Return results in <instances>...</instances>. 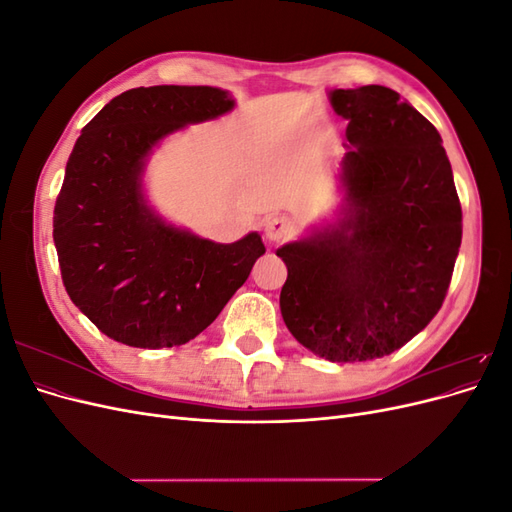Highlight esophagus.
Segmentation results:
<instances>
[{
    "mask_svg": "<svg viewBox=\"0 0 512 512\" xmlns=\"http://www.w3.org/2000/svg\"><path fill=\"white\" fill-rule=\"evenodd\" d=\"M262 228H265V237L269 241H284L292 235V222L284 218V215H273V218H267Z\"/></svg>",
    "mask_w": 512,
    "mask_h": 512,
    "instance_id": "esophagus-1",
    "label": "esophagus"
}]
</instances>
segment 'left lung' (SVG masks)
<instances>
[{
	"mask_svg": "<svg viewBox=\"0 0 512 512\" xmlns=\"http://www.w3.org/2000/svg\"><path fill=\"white\" fill-rule=\"evenodd\" d=\"M348 119L346 209L337 226L277 250L288 331L333 363L406 346L444 303L461 245V205L438 130L382 85L331 91Z\"/></svg>",
	"mask_w": 512,
	"mask_h": 512,
	"instance_id": "8db88e82",
	"label": "left lung"
}]
</instances>
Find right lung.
<instances>
[{"label":"right lung","mask_w":512,"mask_h":512,"mask_svg":"<svg viewBox=\"0 0 512 512\" xmlns=\"http://www.w3.org/2000/svg\"><path fill=\"white\" fill-rule=\"evenodd\" d=\"M232 106L218 87H138L108 102L76 138L53 215L61 280L72 303L119 344H188L265 254L258 232L215 243L168 226L141 188L145 158L166 134Z\"/></svg>","instance_id":"right-lung-1"}]
</instances>
